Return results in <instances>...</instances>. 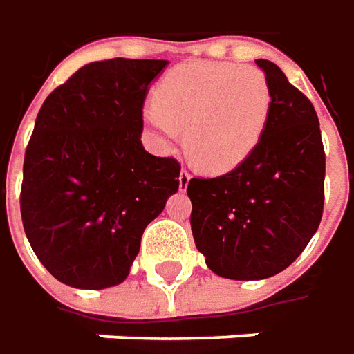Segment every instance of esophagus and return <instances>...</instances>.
Wrapping results in <instances>:
<instances>
[{
  "label": "esophagus",
  "instance_id": "obj_1",
  "mask_svg": "<svg viewBox=\"0 0 354 354\" xmlns=\"http://www.w3.org/2000/svg\"><path fill=\"white\" fill-rule=\"evenodd\" d=\"M178 182H180V192H184V189L188 188L189 174L186 172V170H182V172H180V178H178Z\"/></svg>",
  "mask_w": 354,
  "mask_h": 354
}]
</instances>
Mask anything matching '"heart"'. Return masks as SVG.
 Returning a JSON list of instances; mask_svg holds the SVG:
<instances>
[{
  "label": "heart",
  "instance_id": "obj_1",
  "mask_svg": "<svg viewBox=\"0 0 354 354\" xmlns=\"http://www.w3.org/2000/svg\"><path fill=\"white\" fill-rule=\"evenodd\" d=\"M272 93L259 68L194 62L172 70L142 121L158 151L170 153L184 131V151L207 174L237 168L259 145Z\"/></svg>",
  "mask_w": 354,
  "mask_h": 354
}]
</instances>
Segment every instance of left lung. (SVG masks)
Segmentation results:
<instances>
[{"label": "left lung", "mask_w": 354, "mask_h": 354, "mask_svg": "<svg viewBox=\"0 0 354 354\" xmlns=\"http://www.w3.org/2000/svg\"><path fill=\"white\" fill-rule=\"evenodd\" d=\"M270 113L254 151L231 172L192 178V235L207 268L229 280H264L308 247L323 214L325 153L317 113L274 62L259 58Z\"/></svg>", "instance_id": "obj_1"}]
</instances>
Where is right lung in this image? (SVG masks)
<instances>
[{
	"label": "right lung",
	"mask_w": 354,
	"mask_h": 354,
	"mask_svg": "<svg viewBox=\"0 0 354 354\" xmlns=\"http://www.w3.org/2000/svg\"><path fill=\"white\" fill-rule=\"evenodd\" d=\"M166 66L131 58L86 64L37 115L21 217L37 259L66 286L121 284L145 227L178 192L180 165L140 142L145 97Z\"/></svg>",
	"instance_id": "right-lung-1"
}]
</instances>
